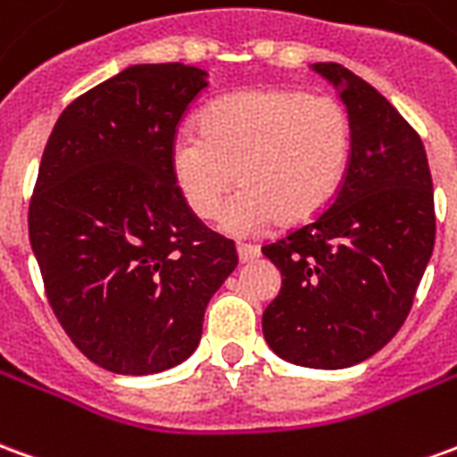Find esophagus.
I'll return each instance as SVG.
<instances>
[{"mask_svg":"<svg viewBox=\"0 0 457 457\" xmlns=\"http://www.w3.org/2000/svg\"><path fill=\"white\" fill-rule=\"evenodd\" d=\"M237 254H239V262H252L260 257V247H257V245H245V242H239Z\"/></svg>","mask_w":457,"mask_h":457,"instance_id":"esophagus-1","label":"esophagus"}]
</instances>
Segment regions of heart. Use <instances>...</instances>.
<instances>
[{
    "instance_id": "heart-1",
    "label": "heart",
    "mask_w": 457,
    "mask_h": 457,
    "mask_svg": "<svg viewBox=\"0 0 457 457\" xmlns=\"http://www.w3.org/2000/svg\"><path fill=\"white\" fill-rule=\"evenodd\" d=\"M351 118L339 98L304 88H254L203 111L200 133L180 130L170 143V170L197 218L222 210L229 235H254L279 218L302 225L339 193L351 158Z\"/></svg>"
}]
</instances>
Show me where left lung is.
Wrapping results in <instances>:
<instances>
[{
    "mask_svg": "<svg viewBox=\"0 0 457 457\" xmlns=\"http://www.w3.org/2000/svg\"><path fill=\"white\" fill-rule=\"evenodd\" d=\"M349 111L351 158L331 205L262 252L282 289L262 314L270 349L296 366L346 369L403 327L436 242L423 140L341 63H314Z\"/></svg>",
    "mask_w": 457,
    "mask_h": 457,
    "instance_id": "left-lung-1",
    "label": "left lung"
}]
</instances>
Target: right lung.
I'll return each instance as SVG.
<instances>
[{"instance_id": "obj_1", "label": "right lung", "mask_w": 457, "mask_h": 457, "mask_svg": "<svg viewBox=\"0 0 457 457\" xmlns=\"http://www.w3.org/2000/svg\"><path fill=\"white\" fill-rule=\"evenodd\" d=\"M205 79L185 63L129 66L66 106L41 155L31 250L59 324L106 371L183 363L237 267L235 242L197 220L170 170Z\"/></svg>"}]
</instances>
